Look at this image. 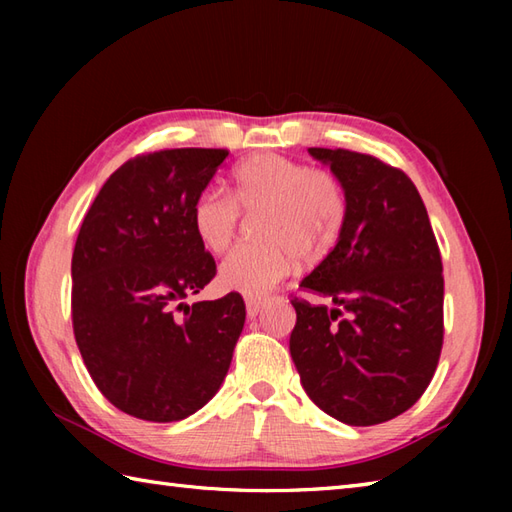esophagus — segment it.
<instances>
[{
	"mask_svg": "<svg viewBox=\"0 0 512 512\" xmlns=\"http://www.w3.org/2000/svg\"><path fill=\"white\" fill-rule=\"evenodd\" d=\"M264 306H266L264 299H253V297H250V299H246V314H248L250 319H253V317H257L259 312H262Z\"/></svg>",
	"mask_w": 512,
	"mask_h": 512,
	"instance_id": "34e87169",
	"label": "esophagus"
}]
</instances>
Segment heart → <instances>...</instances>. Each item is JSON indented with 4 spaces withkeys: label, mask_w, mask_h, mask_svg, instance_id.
I'll list each match as a JSON object with an SVG mask.
<instances>
[{
    "label": "heart",
    "mask_w": 512,
    "mask_h": 512,
    "mask_svg": "<svg viewBox=\"0 0 512 512\" xmlns=\"http://www.w3.org/2000/svg\"><path fill=\"white\" fill-rule=\"evenodd\" d=\"M345 193L323 169H306L279 154H257L233 171L231 198L204 189L191 204V226L200 244L226 253L244 217L259 215L253 235L262 242L239 246L220 266V284L248 297H264L295 266L330 253L345 222Z\"/></svg>",
    "instance_id": "1"
}]
</instances>
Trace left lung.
<instances>
[{"label": "left lung", "mask_w": 512, "mask_h": 512, "mask_svg": "<svg viewBox=\"0 0 512 512\" xmlns=\"http://www.w3.org/2000/svg\"><path fill=\"white\" fill-rule=\"evenodd\" d=\"M341 182L339 242L301 281L290 356L310 400L352 427L400 416L429 387L442 350L444 277L424 202L405 171L347 149L310 147Z\"/></svg>", "instance_id": "left-lung-1"}]
</instances>
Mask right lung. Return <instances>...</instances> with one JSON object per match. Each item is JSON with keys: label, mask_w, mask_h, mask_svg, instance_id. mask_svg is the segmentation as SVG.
I'll use <instances>...</instances> for the list:
<instances>
[{"label": "right lung", "mask_w": 512, "mask_h": 512, "mask_svg": "<svg viewBox=\"0 0 512 512\" xmlns=\"http://www.w3.org/2000/svg\"><path fill=\"white\" fill-rule=\"evenodd\" d=\"M226 149H162L118 167L72 253V328L101 394L129 416L176 422L209 402L246 321L239 292L187 306L215 277L191 204Z\"/></svg>", "instance_id": "right-lung-1"}]
</instances>
